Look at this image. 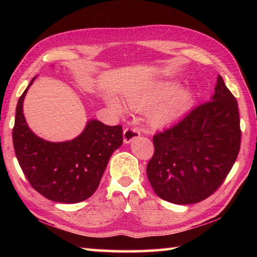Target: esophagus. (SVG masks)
I'll list each match as a JSON object with an SVG mask.
<instances>
[{"label":"esophagus","instance_id":"1","mask_svg":"<svg viewBox=\"0 0 257 257\" xmlns=\"http://www.w3.org/2000/svg\"><path fill=\"white\" fill-rule=\"evenodd\" d=\"M140 136V130L135 127H128L123 130V143L130 144L133 140L137 139Z\"/></svg>","mask_w":257,"mask_h":257}]
</instances>
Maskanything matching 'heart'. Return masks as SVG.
<instances>
[{
    "mask_svg": "<svg viewBox=\"0 0 257 257\" xmlns=\"http://www.w3.org/2000/svg\"><path fill=\"white\" fill-rule=\"evenodd\" d=\"M181 88L182 84L178 80L155 81L130 94L128 103L135 110H146L160 102L150 112L149 119L154 125H165L187 111L192 102V92ZM110 105L120 109L116 100H110Z\"/></svg>",
    "mask_w": 257,
    "mask_h": 257,
    "instance_id": "b5f03b06",
    "label": "heart"
}]
</instances>
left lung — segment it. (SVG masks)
<instances>
[{"label": "left lung", "mask_w": 257, "mask_h": 257, "mask_svg": "<svg viewBox=\"0 0 257 257\" xmlns=\"http://www.w3.org/2000/svg\"><path fill=\"white\" fill-rule=\"evenodd\" d=\"M147 176L156 194L176 204H193L219 189L241 146L238 106L219 75L210 101L154 136Z\"/></svg>", "instance_id": "8db88e82"}]
</instances>
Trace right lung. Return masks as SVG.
<instances>
[{
	"mask_svg": "<svg viewBox=\"0 0 257 257\" xmlns=\"http://www.w3.org/2000/svg\"><path fill=\"white\" fill-rule=\"evenodd\" d=\"M31 80L16 106L13 145L24 176L38 193L59 203H78L95 193L112 152L122 145L121 125L89 120L78 137L46 141L32 132L23 113Z\"/></svg>",
	"mask_w": 257,
	"mask_h": 257,
	"instance_id": "right-lung-1",
	"label": "right lung"
}]
</instances>
